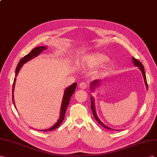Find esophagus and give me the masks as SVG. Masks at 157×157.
Masks as SVG:
<instances>
[{"label":"esophagus","mask_w":157,"mask_h":157,"mask_svg":"<svg viewBox=\"0 0 157 157\" xmlns=\"http://www.w3.org/2000/svg\"><path fill=\"white\" fill-rule=\"evenodd\" d=\"M79 88H81L82 89H85L87 87V83L86 82H81L79 85Z\"/></svg>","instance_id":"esophagus-1"}]
</instances>
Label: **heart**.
I'll list each match as a JSON object with an SVG mask.
<instances>
[{
	"label": "heart",
	"instance_id": "obj_1",
	"mask_svg": "<svg viewBox=\"0 0 157 157\" xmlns=\"http://www.w3.org/2000/svg\"><path fill=\"white\" fill-rule=\"evenodd\" d=\"M108 60L109 58L103 54L99 52L91 53L83 58L82 65L86 68L93 69L102 66Z\"/></svg>",
	"mask_w": 157,
	"mask_h": 157
}]
</instances>
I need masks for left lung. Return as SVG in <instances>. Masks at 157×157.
Segmentation results:
<instances>
[{"instance_id": "1", "label": "left lung", "mask_w": 157, "mask_h": 157, "mask_svg": "<svg viewBox=\"0 0 157 157\" xmlns=\"http://www.w3.org/2000/svg\"><path fill=\"white\" fill-rule=\"evenodd\" d=\"M132 61H133V65L135 66L139 67V68H140V70H141V71L142 72L143 77V78H144V82H145V86H146L147 90V89H148V86H147V79H146L145 72V70H144V66H143V64L141 63V62L140 60H138L137 59H136L134 57H132ZM101 81H102L101 79H100V80L99 79H96V80H94V81H93L92 82H91V88H90L91 91H94V90H95V89L98 86V85H99L101 83ZM91 110H92V112H93L94 118H95V120L97 121V122L99 124H101L102 127H104V128H105L106 129H112V130H114V129H111L109 127L106 126L105 124H104L99 120V118H98V117L97 115L95 106V102H94V98L92 96H91Z\"/></svg>"}]
</instances>
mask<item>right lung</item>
Wrapping results in <instances>:
<instances>
[{"label":"right lung","mask_w":157,"mask_h":157,"mask_svg":"<svg viewBox=\"0 0 157 157\" xmlns=\"http://www.w3.org/2000/svg\"><path fill=\"white\" fill-rule=\"evenodd\" d=\"M47 47H45V46H41V47H38L33 48V50L28 54V55H27L24 58H22V59L20 60V62H18V64H17L16 69V71H15V72H16V77L14 78V83H13V86H12V100H13V103H14V106H15V104H14V86H15V83H16V79L17 75L18 74L19 71H20L21 68L22 67V66H23L25 63H26L27 62L29 61L30 60L33 59V58L37 56L44 50H45V49H47ZM76 86H77V83L75 82L65 89L64 93V95H63V98H62V104H61L60 117H59V120H58L57 122L51 128H48V129H43V130H39V131L44 132V131L53 130V129H55L56 128L59 127L60 125L61 124V123L63 122L64 116H65L66 110L67 109V106H68V105L70 103L71 97L72 96V95L75 92V89Z\"/></svg>","instance_id":"obj_1"}]
</instances>
